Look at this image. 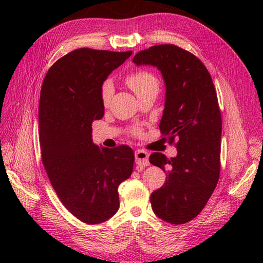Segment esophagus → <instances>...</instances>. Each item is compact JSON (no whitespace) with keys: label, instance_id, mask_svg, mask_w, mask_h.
Here are the masks:
<instances>
[{"label":"esophagus","instance_id":"1","mask_svg":"<svg viewBox=\"0 0 263 263\" xmlns=\"http://www.w3.org/2000/svg\"><path fill=\"white\" fill-rule=\"evenodd\" d=\"M135 159H136V163L139 166L149 165V155L145 150H136V153H135Z\"/></svg>","mask_w":263,"mask_h":263}]
</instances>
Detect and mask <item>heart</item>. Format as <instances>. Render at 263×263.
<instances>
[{
    "label": "heart",
    "mask_w": 263,
    "mask_h": 263,
    "mask_svg": "<svg viewBox=\"0 0 263 263\" xmlns=\"http://www.w3.org/2000/svg\"><path fill=\"white\" fill-rule=\"evenodd\" d=\"M126 82L130 89L136 93L138 98L149 92L159 91V80L155 73L148 70H137L126 78ZM114 93V84L110 79H107L101 85V100L104 105H107ZM133 134L139 135L141 132L137 127L133 128Z\"/></svg>",
    "instance_id": "obj_1"
}]
</instances>
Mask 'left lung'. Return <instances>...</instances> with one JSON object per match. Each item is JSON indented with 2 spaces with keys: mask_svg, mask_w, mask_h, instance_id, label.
<instances>
[{
  "mask_svg": "<svg viewBox=\"0 0 263 263\" xmlns=\"http://www.w3.org/2000/svg\"><path fill=\"white\" fill-rule=\"evenodd\" d=\"M137 66L161 71L165 103L161 134L177 147V157L154 153L149 162L168 173L164 184L150 196L159 218L181 225L205 208L220 172L221 115L210 72L196 55L176 45H157L133 58Z\"/></svg>",
  "mask_w": 263,
  "mask_h": 263,
  "instance_id": "8db88e82",
  "label": "left lung"
}]
</instances>
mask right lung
Segmentation results:
<instances>
[{
    "label": "right lung",
    "mask_w": 263,
    "mask_h": 263,
    "mask_svg": "<svg viewBox=\"0 0 263 263\" xmlns=\"http://www.w3.org/2000/svg\"><path fill=\"white\" fill-rule=\"evenodd\" d=\"M132 51L76 49L47 72L39 100V144L49 181L65 208L86 224L118 211V185L133 173L130 147L93 144L92 123L104 115L101 85Z\"/></svg>",
    "instance_id": "add662e5"
}]
</instances>
